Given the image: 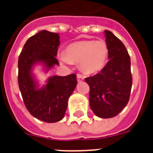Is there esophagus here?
<instances>
[{
    "mask_svg": "<svg viewBox=\"0 0 153 153\" xmlns=\"http://www.w3.org/2000/svg\"><path fill=\"white\" fill-rule=\"evenodd\" d=\"M76 79H77V81H82L83 80V79H84V77H83V76H81L80 74H77L76 75Z\"/></svg>",
    "mask_w": 153,
    "mask_h": 153,
    "instance_id": "1",
    "label": "esophagus"
}]
</instances>
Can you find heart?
Returning <instances> with one entry per match:
<instances>
[{"label":"heart","instance_id":"heart-1","mask_svg":"<svg viewBox=\"0 0 153 153\" xmlns=\"http://www.w3.org/2000/svg\"><path fill=\"white\" fill-rule=\"evenodd\" d=\"M67 64L79 63L81 70L88 74H96L105 67L109 57V47L104 40H82L67 46L64 53L58 55Z\"/></svg>","mask_w":153,"mask_h":153}]
</instances>
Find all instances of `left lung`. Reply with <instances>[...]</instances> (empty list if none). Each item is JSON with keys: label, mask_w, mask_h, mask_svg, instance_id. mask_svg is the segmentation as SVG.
<instances>
[{"label": "left lung", "mask_w": 153, "mask_h": 153, "mask_svg": "<svg viewBox=\"0 0 153 153\" xmlns=\"http://www.w3.org/2000/svg\"><path fill=\"white\" fill-rule=\"evenodd\" d=\"M109 60L99 74L86 78L90 86V106L100 118H112L127 105L132 88L130 56L122 41L105 30Z\"/></svg>", "instance_id": "obj_1"}]
</instances>
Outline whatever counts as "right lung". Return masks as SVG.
Wrapping results in <instances>:
<instances>
[{"label": "right lung", "mask_w": 153, "mask_h": 153, "mask_svg": "<svg viewBox=\"0 0 153 153\" xmlns=\"http://www.w3.org/2000/svg\"><path fill=\"white\" fill-rule=\"evenodd\" d=\"M60 36L56 33L41 30L30 36L24 46L18 59V85L24 105L33 117L46 123L61 120L67 108V101L76 86V74L53 76L40 89L31 70L42 63L48 70L59 65L56 59Z\"/></svg>", "instance_id": "obj_1"}]
</instances>
